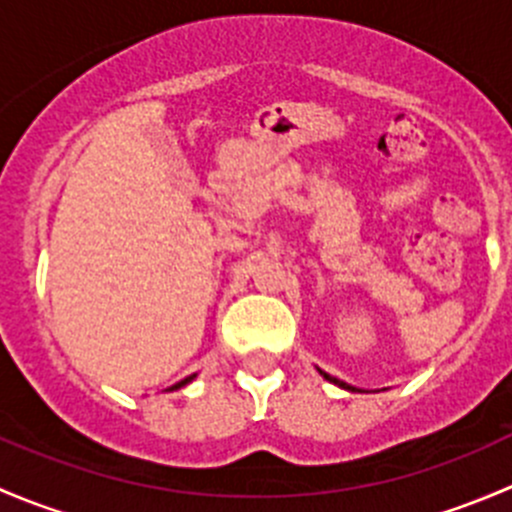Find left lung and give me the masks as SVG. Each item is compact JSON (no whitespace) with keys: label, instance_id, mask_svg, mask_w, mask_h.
Listing matches in <instances>:
<instances>
[{"label":"left lung","instance_id":"8db88e82","mask_svg":"<svg viewBox=\"0 0 512 512\" xmlns=\"http://www.w3.org/2000/svg\"><path fill=\"white\" fill-rule=\"evenodd\" d=\"M319 374L324 376V379L327 381H332V384H337V386H342V389H349V391H354V386H349V384H344V381H339V379H334V376H329V374H324V371H319Z\"/></svg>","mask_w":512,"mask_h":512}]
</instances>
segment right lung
<instances>
[{"label":"right lung","mask_w":512,"mask_h":512,"mask_svg":"<svg viewBox=\"0 0 512 512\" xmlns=\"http://www.w3.org/2000/svg\"><path fill=\"white\" fill-rule=\"evenodd\" d=\"M190 379H193V376H188V379L178 381V384H175V386H170V389H180V386H185V384H188V381H190Z\"/></svg>","instance_id":"1"}]
</instances>
